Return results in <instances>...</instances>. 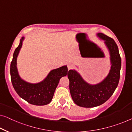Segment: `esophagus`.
I'll use <instances>...</instances> for the list:
<instances>
[{
  "label": "esophagus",
  "instance_id": "34e87169",
  "mask_svg": "<svg viewBox=\"0 0 132 132\" xmlns=\"http://www.w3.org/2000/svg\"><path fill=\"white\" fill-rule=\"evenodd\" d=\"M74 68V65L73 64H72V63H69L68 64V70H71V69H72L73 68Z\"/></svg>",
  "mask_w": 132,
  "mask_h": 132
}]
</instances>
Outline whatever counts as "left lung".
Masks as SVG:
<instances>
[{
    "mask_svg": "<svg viewBox=\"0 0 132 132\" xmlns=\"http://www.w3.org/2000/svg\"><path fill=\"white\" fill-rule=\"evenodd\" d=\"M98 36L105 41L109 50L111 70L107 77L95 85L86 83L75 70H69L70 94L74 103L80 107L91 108L101 105L111 97L119 84L121 60L117 45L113 38L103 33H98Z\"/></svg>",
    "mask_w": 132,
    "mask_h": 132,
    "instance_id": "obj_1",
    "label": "left lung"
}]
</instances>
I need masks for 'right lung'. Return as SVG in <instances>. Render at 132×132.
<instances>
[{
    "instance_id": "obj_1",
    "label": "right lung",
    "mask_w": 132,
    "mask_h": 132,
    "mask_svg": "<svg viewBox=\"0 0 132 132\" xmlns=\"http://www.w3.org/2000/svg\"><path fill=\"white\" fill-rule=\"evenodd\" d=\"M23 37L21 38L19 46L15 49L11 63L10 73L11 82L15 91L25 101L35 105H44L52 100L56 87L60 78L68 73L66 66L53 70L47 77L40 83L29 84L19 77L16 68V58L22 47Z\"/></svg>"
}]
</instances>
